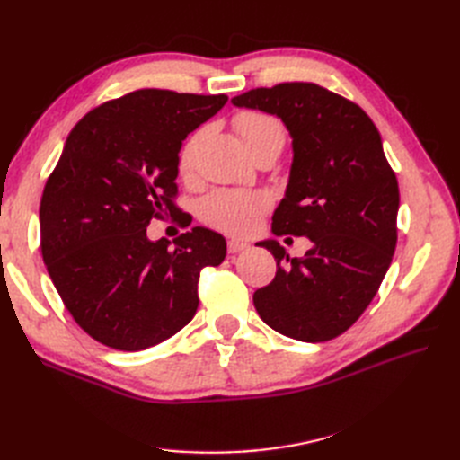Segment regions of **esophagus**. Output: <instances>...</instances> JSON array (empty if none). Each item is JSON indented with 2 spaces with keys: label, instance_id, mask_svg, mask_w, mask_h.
<instances>
[{
  "label": "esophagus",
  "instance_id": "obj_1",
  "mask_svg": "<svg viewBox=\"0 0 460 460\" xmlns=\"http://www.w3.org/2000/svg\"><path fill=\"white\" fill-rule=\"evenodd\" d=\"M249 243L240 242V240H228V253H240L243 249H247Z\"/></svg>",
  "mask_w": 460,
  "mask_h": 460
}]
</instances>
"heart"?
<instances>
[{"instance_id": "heart-1", "label": "heart", "mask_w": 460, "mask_h": 460, "mask_svg": "<svg viewBox=\"0 0 460 460\" xmlns=\"http://www.w3.org/2000/svg\"><path fill=\"white\" fill-rule=\"evenodd\" d=\"M234 127L240 132L249 151H255L261 146H276L282 151L286 144V128L282 120L257 109L240 111L234 117ZM198 144L199 132L191 134L180 147L178 171L182 174L191 172ZM270 205L272 199L267 191L218 188L201 199L199 217L211 228L232 235H245L257 228L261 217L269 211Z\"/></svg>"}]
</instances>
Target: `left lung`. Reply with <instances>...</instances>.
<instances>
[{"label": "left lung", "instance_id": "8db88e82", "mask_svg": "<svg viewBox=\"0 0 460 460\" xmlns=\"http://www.w3.org/2000/svg\"><path fill=\"white\" fill-rule=\"evenodd\" d=\"M232 103L284 120L294 164L272 232L313 242L303 259L274 240L259 243L274 255L276 276L253 294L255 309L288 338H338L378 294L397 243L399 186L380 132L357 103L313 82L255 88Z\"/></svg>", "mask_w": 460, "mask_h": 460}]
</instances>
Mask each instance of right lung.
<instances>
[{"instance_id":"add662e5","label":"right lung","mask_w":460,"mask_h":460,"mask_svg":"<svg viewBox=\"0 0 460 460\" xmlns=\"http://www.w3.org/2000/svg\"><path fill=\"white\" fill-rule=\"evenodd\" d=\"M228 95L144 88L92 109L68 134L40 201V247L55 289L90 338L119 351L169 340L193 318L205 267L226 257L207 228L149 242L151 218L182 226L178 151Z\"/></svg>"}]
</instances>
